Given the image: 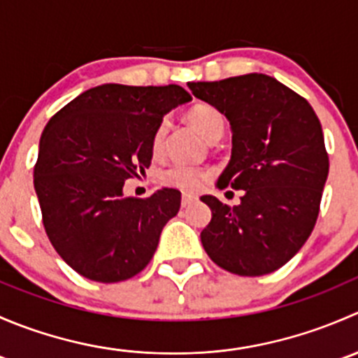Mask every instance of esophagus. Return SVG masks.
Listing matches in <instances>:
<instances>
[{
	"label": "esophagus",
	"instance_id": "obj_1",
	"mask_svg": "<svg viewBox=\"0 0 358 358\" xmlns=\"http://www.w3.org/2000/svg\"><path fill=\"white\" fill-rule=\"evenodd\" d=\"M196 199H197V197L192 196V194H183V196H182V208H187V206L192 204V202Z\"/></svg>",
	"mask_w": 358,
	"mask_h": 358
}]
</instances>
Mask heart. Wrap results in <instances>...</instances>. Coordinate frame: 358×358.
Wrapping results in <instances>:
<instances>
[{
  "label": "heart",
  "instance_id": "heart-1",
  "mask_svg": "<svg viewBox=\"0 0 358 358\" xmlns=\"http://www.w3.org/2000/svg\"><path fill=\"white\" fill-rule=\"evenodd\" d=\"M190 124L199 131L202 138L208 142H213L215 138H220L225 129V119L218 109L208 103H197L187 114ZM166 133H168V122L162 121L157 126L152 136V150L154 152H161L162 145H164ZM209 178V173L201 168H190V166L175 164L171 168L164 169L161 175V182L168 187H175V189L183 190V192H197L202 189L206 180Z\"/></svg>",
  "mask_w": 358,
  "mask_h": 358
}]
</instances>
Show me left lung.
I'll list each match as a JSON object with an SVG mask.
<instances>
[{
  "instance_id": "1",
  "label": "left lung",
  "mask_w": 358,
  "mask_h": 358,
  "mask_svg": "<svg viewBox=\"0 0 358 358\" xmlns=\"http://www.w3.org/2000/svg\"><path fill=\"white\" fill-rule=\"evenodd\" d=\"M232 128V157L218 189L244 190L230 208L202 196L211 222L201 232L209 258L230 273L275 272L301 249L319 216L329 173L322 126L312 106L266 74L189 83Z\"/></svg>"
}]
</instances>
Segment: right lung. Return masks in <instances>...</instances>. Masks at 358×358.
<instances>
[{
  "instance_id": "obj_1",
  "label": "right lung",
  "mask_w": 358,
  "mask_h": 358,
  "mask_svg": "<svg viewBox=\"0 0 358 358\" xmlns=\"http://www.w3.org/2000/svg\"><path fill=\"white\" fill-rule=\"evenodd\" d=\"M192 100L178 85L86 90L43 129L34 189L46 236L64 262L96 282H121L152 259L182 194L126 197L124 180L145 173L164 114Z\"/></svg>"
}]
</instances>
